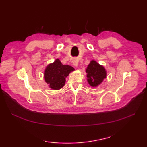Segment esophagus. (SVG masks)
<instances>
[{
    "instance_id": "obj_1",
    "label": "esophagus",
    "mask_w": 147,
    "mask_h": 147,
    "mask_svg": "<svg viewBox=\"0 0 147 147\" xmlns=\"http://www.w3.org/2000/svg\"><path fill=\"white\" fill-rule=\"evenodd\" d=\"M73 64L74 67H77L78 65V61L77 59H74V60L73 61Z\"/></svg>"
}]
</instances>
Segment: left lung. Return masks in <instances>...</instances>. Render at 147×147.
I'll return each mask as SVG.
<instances>
[{
    "instance_id": "left-lung-1",
    "label": "left lung",
    "mask_w": 147,
    "mask_h": 147,
    "mask_svg": "<svg viewBox=\"0 0 147 147\" xmlns=\"http://www.w3.org/2000/svg\"><path fill=\"white\" fill-rule=\"evenodd\" d=\"M87 82L92 87H96L103 82L107 76V71L103 65L95 61H90L86 69Z\"/></svg>"
}]
</instances>
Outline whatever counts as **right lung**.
I'll list each match as a JSON object with an SVG mask.
<instances>
[{
  "mask_svg": "<svg viewBox=\"0 0 147 147\" xmlns=\"http://www.w3.org/2000/svg\"><path fill=\"white\" fill-rule=\"evenodd\" d=\"M74 69L69 65H63L59 59L47 65L44 71V79L49 88L58 90L65 85V79Z\"/></svg>",
  "mask_w": 147,
  "mask_h": 147,
  "instance_id": "obj_1",
  "label": "right lung"
}]
</instances>
